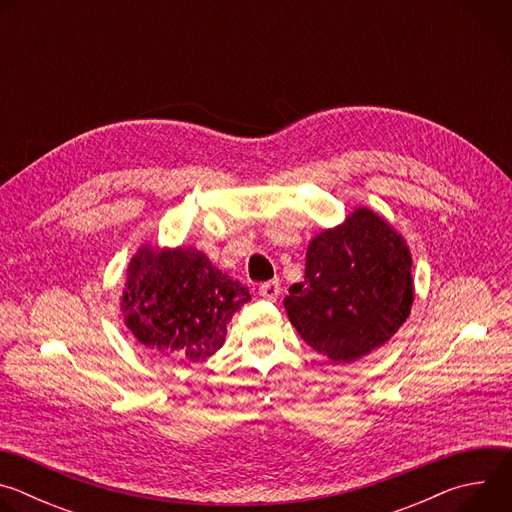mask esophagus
<instances>
[{"label": "esophagus", "instance_id": "obj_1", "mask_svg": "<svg viewBox=\"0 0 512 512\" xmlns=\"http://www.w3.org/2000/svg\"><path fill=\"white\" fill-rule=\"evenodd\" d=\"M281 294V287H279V279H271V281H265L259 285V296L269 300V302H275Z\"/></svg>", "mask_w": 512, "mask_h": 512}]
</instances>
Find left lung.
I'll use <instances>...</instances> for the list:
<instances>
[{
	"label": "left lung",
	"mask_w": 512,
	"mask_h": 512,
	"mask_svg": "<svg viewBox=\"0 0 512 512\" xmlns=\"http://www.w3.org/2000/svg\"><path fill=\"white\" fill-rule=\"evenodd\" d=\"M411 304L409 247L369 208L310 243L304 281L283 300L298 334L332 362H352L383 346Z\"/></svg>",
	"instance_id": "obj_1"
}]
</instances>
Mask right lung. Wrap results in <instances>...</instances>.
I'll list each match as a JSON object with an SVG mask.
<instances>
[{
    "mask_svg": "<svg viewBox=\"0 0 512 512\" xmlns=\"http://www.w3.org/2000/svg\"><path fill=\"white\" fill-rule=\"evenodd\" d=\"M251 300L249 289L212 267L196 249L143 247L127 269L125 324L166 358L204 360L223 346L233 314Z\"/></svg>",
    "mask_w": 512,
    "mask_h": 512,
    "instance_id": "right-lung-1",
    "label": "right lung"
}]
</instances>
